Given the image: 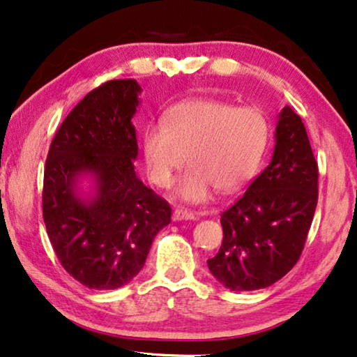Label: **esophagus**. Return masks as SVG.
Returning a JSON list of instances; mask_svg holds the SVG:
<instances>
[{"label": "esophagus", "instance_id": "1", "mask_svg": "<svg viewBox=\"0 0 357 357\" xmlns=\"http://www.w3.org/2000/svg\"><path fill=\"white\" fill-rule=\"evenodd\" d=\"M197 216L192 211H188V209L183 208H176L173 211V220H195Z\"/></svg>", "mask_w": 357, "mask_h": 357}]
</instances>
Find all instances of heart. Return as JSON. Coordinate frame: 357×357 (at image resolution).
<instances>
[{"label": "heart", "instance_id": "heart-1", "mask_svg": "<svg viewBox=\"0 0 357 357\" xmlns=\"http://www.w3.org/2000/svg\"><path fill=\"white\" fill-rule=\"evenodd\" d=\"M270 141V123L259 107H236L225 101L192 98L169 107L162 123L141 135L146 172L157 188L179 179L174 199L203 203L213 190L234 194L256 176Z\"/></svg>", "mask_w": 357, "mask_h": 357}]
</instances>
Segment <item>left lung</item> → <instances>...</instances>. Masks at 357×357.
Wrapping results in <instances>:
<instances>
[{
  "mask_svg": "<svg viewBox=\"0 0 357 357\" xmlns=\"http://www.w3.org/2000/svg\"><path fill=\"white\" fill-rule=\"evenodd\" d=\"M318 205V163L302 119L278 116L270 165L220 216L224 240L208 268L230 291H257L281 280L301 257Z\"/></svg>",
  "mask_w": 357,
  "mask_h": 357,
  "instance_id": "obj_1",
  "label": "left lung"
}]
</instances>
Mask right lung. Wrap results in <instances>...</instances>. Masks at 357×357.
I'll return each instance as SVG.
<instances>
[{"instance_id":"obj_1","label":"right lung","mask_w":357,"mask_h":357,"mask_svg":"<svg viewBox=\"0 0 357 357\" xmlns=\"http://www.w3.org/2000/svg\"><path fill=\"white\" fill-rule=\"evenodd\" d=\"M141 90L135 79L92 90L49 148L43 189L49 240L61 267L90 289H117L132 281L155 235L172 220L168 203L135 173L132 119ZM82 178L93 184L89 192L80 188Z\"/></svg>"}]
</instances>
